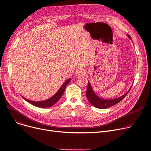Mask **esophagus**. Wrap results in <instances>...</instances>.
Segmentation results:
<instances>
[{
  "label": "esophagus",
  "instance_id": "esophagus-1",
  "mask_svg": "<svg viewBox=\"0 0 151 151\" xmlns=\"http://www.w3.org/2000/svg\"><path fill=\"white\" fill-rule=\"evenodd\" d=\"M75 74L77 76H83V75H85V71L83 69H78L75 72Z\"/></svg>",
  "mask_w": 151,
  "mask_h": 151
}]
</instances>
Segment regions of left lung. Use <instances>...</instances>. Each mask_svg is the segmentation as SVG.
I'll return each instance as SVG.
<instances>
[{
    "instance_id": "1",
    "label": "left lung",
    "mask_w": 151,
    "mask_h": 151,
    "mask_svg": "<svg viewBox=\"0 0 151 151\" xmlns=\"http://www.w3.org/2000/svg\"><path fill=\"white\" fill-rule=\"evenodd\" d=\"M127 37H129V38L132 40L131 37L129 35H127ZM131 88H132V86H131ZM131 88L125 93H124V95H122V96H121L119 97L116 98V99H113L106 100V99H101L97 96L96 93H95V92L93 91L90 82L88 81V89H87L86 95L87 99H88L89 103L92 106H93L94 107H96L97 108H99V109H105V108L111 107V106H113L116 104H117L119 102H120L126 96V95L129 93Z\"/></svg>"
}]
</instances>
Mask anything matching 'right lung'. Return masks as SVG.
Instances as JSON below:
<instances>
[{
    "instance_id": "1",
    "label": "right lung",
    "mask_w": 151,
    "mask_h": 151,
    "mask_svg": "<svg viewBox=\"0 0 151 151\" xmlns=\"http://www.w3.org/2000/svg\"><path fill=\"white\" fill-rule=\"evenodd\" d=\"M70 81H71V78H68V80L61 86V87L59 88L58 91L55 93L53 96H52L51 98H50L48 99L43 100V101H32V100H28L22 96V97L26 101H27V102L30 103V104L33 105L35 106L40 107V108L51 107V106H53L55 104V103L58 101V100L60 99L63 92H64V91H65L66 86L70 83Z\"/></svg>"
}]
</instances>
